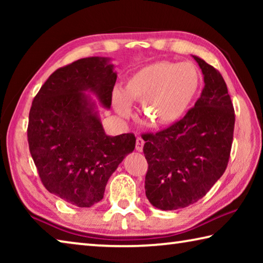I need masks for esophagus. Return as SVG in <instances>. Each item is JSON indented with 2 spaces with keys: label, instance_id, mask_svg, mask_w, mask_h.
I'll list each match as a JSON object with an SVG mask.
<instances>
[{
  "label": "esophagus",
  "instance_id": "34e87169",
  "mask_svg": "<svg viewBox=\"0 0 263 263\" xmlns=\"http://www.w3.org/2000/svg\"><path fill=\"white\" fill-rule=\"evenodd\" d=\"M144 144H145L144 139H142L141 137H138L137 140H136V149L138 151V152H141L142 147H144Z\"/></svg>",
  "mask_w": 263,
  "mask_h": 263
}]
</instances>
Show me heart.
I'll list each match as a JSON object with an SVG mask.
<instances>
[{
  "label": "heart",
  "instance_id": "heart-1",
  "mask_svg": "<svg viewBox=\"0 0 263 263\" xmlns=\"http://www.w3.org/2000/svg\"><path fill=\"white\" fill-rule=\"evenodd\" d=\"M201 77L190 62L158 61L132 74L124 90H115L114 105L117 112L127 117L131 102L142 101L141 111L158 126L172 125L188 112L197 96Z\"/></svg>",
  "mask_w": 263,
  "mask_h": 263
}]
</instances>
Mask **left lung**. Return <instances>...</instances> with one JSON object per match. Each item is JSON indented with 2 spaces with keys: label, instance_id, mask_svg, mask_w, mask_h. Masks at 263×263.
<instances>
[{
  "label": "left lung",
  "instance_id": "1",
  "mask_svg": "<svg viewBox=\"0 0 263 263\" xmlns=\"http://www.w3.org/2000/svg\"><path fill=\"white\" fill-rule=\"evenodd\" d=\"M204 75L201 97L179 122L145 133L148 168L146 197L161 210H177L204 197L228 167L234 131V109L221 74L194 57Z\"/></svg>",
  "mask_w": 263,
  "mask_h": 263
}]
</instances>
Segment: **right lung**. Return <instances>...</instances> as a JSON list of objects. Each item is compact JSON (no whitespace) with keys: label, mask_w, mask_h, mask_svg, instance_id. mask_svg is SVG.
<instances>
[{"label":"right lung","mask_w":263,"mask_h":263,"mask_svg":"<svg viewBox=\"0 0 263 263\" xmlns=\"http://www.w3.org/2000/svg\"><path fill=\"white\" fill-rule=\"evenodd\" d=\"M105 58L91 57L53 72L34 96L29 114L31 157L44 186L79 208L103 198L109 177L136 146L133 133L110 137L95 104V92L110 108L117 79Z\"/></svg>","instance_id":"obj_1"}]
</instances>
